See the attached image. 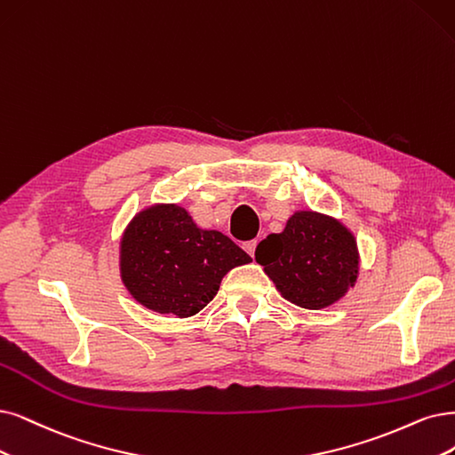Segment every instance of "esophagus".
<instances>
[{
	"instance_id": "esophagus-1",
	"label": "esophagus",
	"mask_w": 455,
	"mask_h": 455,
	"mask_svg": "<svg viewBox=\"0 0 455 455\" xmlns=\"http://www.w3.org/2000/svg\"><path fill=\"white\" fill-rule=\"evenodd\" d=\"M257 243H259L257 240H251V242H245V243H243V249L247 251V253H249L251 257H255V249H257Z\"/></svg>"
}]
</instances>
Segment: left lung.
<instances>
[{"label": "left lung", "mask_w": 455, "mask_h": 455, "mask_svg": "<svg viewBox=\"0 0 455 455\" xmlns=\"http://www.w3.org/2000/svg\"><path fill=\"white\" fill-rule=\"evenodd\" d=\"M255 260L284 299L306 309L335 304L358 275L355 236L339 221L315 212H296L281 234L259 243Z\"/></svg>", "instance_id": "obj_1"}]
</instances>
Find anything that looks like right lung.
Returning <instances> with one entry per match:
<instances>
[{
    "mask_svg": "<svg viewBox=\"0 0 455 455\" xmlns=\"http://www.w3.org/2000/svg\"><path fill=\"white\" fill-rule=\"evenodd\" d=\"M122 279L151 311L193 316L204 309L232 267L251 257L223 232L198 228L176 204L151 206L122 238Z\"/></svg>",
    "mask_w": 455,
    "mask_h": 455,
    "instance_id": "obj_1",
    "label": "right lung"
}]
</instances>
